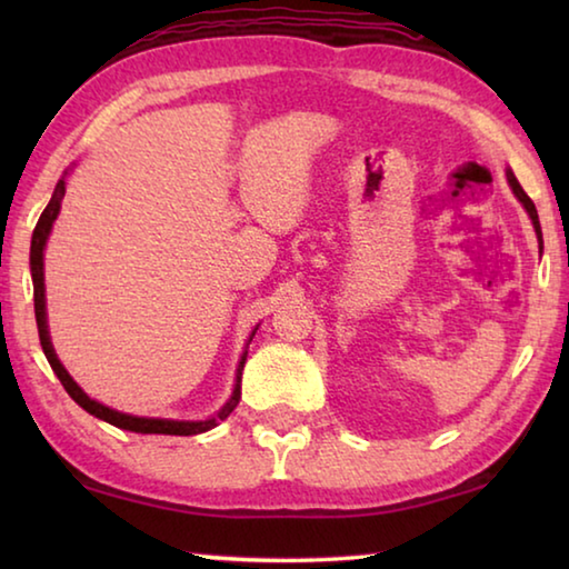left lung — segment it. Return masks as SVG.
Returning a JSON list of instances; mask_svg holds the SVG:
<instances>
[{
    "label": "left lung",
    "instance_id": "1",
    "mask_svg": "<svg viewBox=\"0 0 569 569\" xmlns=\"http://www.w3.org/2000/svg\"><path fill=\"white\" fill-rule=\"evenodd\" d=\"M507 180H509V188H512V192L517 196L519 203L525 206V210L529 213V218H532L535 233H537V238H539V248H542V228H539V218H537V208H535V203H532V200H529V196H527V192L522 190V186H519L512 170H507Z\"/></svg>",
    "mask_w": 569,
    "mask_h": 569
}]
</instances>
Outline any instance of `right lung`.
<instances>
[{
    "instance_id": "obj_1",
    "label": "right lung",
    "mask_w": 569,
    "mask_h": 569,
    "mask_svg": "<svg viewBox=\"0 0 569 569\" xmlns=\"http://www.w3.org/2000/svg\"><path fill=\"white\" fill-rule=\"evenodd\" d=\"M62 198H64V178L57 182V188L52 192V200L47 203V208L42 210L40 220H37L34 226V233H32V248H30V268H32V283H34V316H37V331H40V343H42V351L47 356V361H50L52 371L57 373V379L62 381L64 391L70 393V397L80 403V407L92 413V417H98L102 421L112 423V427L124 429V431H134V435H172V437H192V435H203V431L218 427V421H223L230 411L238 407V399H240V373H243V366H246V356L248 351H243L238 361V371H236V387H233V397L226 401V407L220 409L213 419H206V421H176V419H148V417H132V413H122V411H114L110 407H104V403L90 399L88 393H84L80 387H77L74 379L67 373L64 366L57 359V353L52 349V341H50V331H47V306H44V246H47V238H50V230L54 218L60 216V206H62ZM256 333V331H253ZM253 333H250V339H253Z\"/></svg>"
}]
</instances>
